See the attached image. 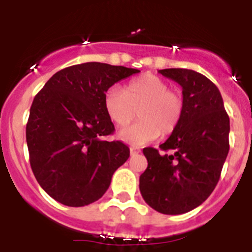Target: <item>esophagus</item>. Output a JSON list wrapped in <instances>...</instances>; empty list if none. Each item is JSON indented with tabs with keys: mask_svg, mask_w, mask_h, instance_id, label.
<instances>
[{
	"mask_svg": "<svg viewBox=\"0 0 252 252\" xmlns=\"http://www.w3.org/2000/svg\"><path fill=\"white\" fill-rule=\"evenodd\" d=\"M138 153H141V148L139 147H130V156H135V155H138Z\"/></svg>",
	"mask_w": 252,
	"mask_h": 252,
	"instance_id": "1",
	"label": "esophagus"
}]
</instances>
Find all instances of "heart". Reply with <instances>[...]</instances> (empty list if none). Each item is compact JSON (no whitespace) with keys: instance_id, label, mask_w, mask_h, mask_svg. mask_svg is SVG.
<instances>
[{"instance_id":"heart-1","label":"heart","mask_w":252,"mask_h":252,"mask_svg":"<svg viewBox=\"0 0 252 252\" xmlns=\"http://www.w3.org/2000/svg\"><path fill=\"white\" fill-rule=\"evenodd\" d=\"M105 111L118 128L128 126L138 111V123L124 129L118 138L133 146H144L178 129L184 115L181 95L170 91V85L155 74L134 78L124 91L111 87L104 97Z\"/></svg>"}]
</instances>
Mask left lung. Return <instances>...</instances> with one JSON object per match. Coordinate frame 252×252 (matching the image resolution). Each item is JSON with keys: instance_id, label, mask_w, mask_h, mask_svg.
<instances>
[{"instance_id": "1", "label": "left lung", "mask_w": 252, "mask_h": 252, "mask_svg": "<svg viewBox=\"0 0 252 252\" xmlns=\"http://www.w3.org/2000/svg\"><path fill=\"white\" fill-rule=\"evenodd\" d=\"M183 87L184 115L180 126L156 148L143 155L148 166L139 178L144 202L162 214H183L199 207L220 180L229 151V118L220 90L199 72L159 69Z\"/></svg>"}]
</instances>
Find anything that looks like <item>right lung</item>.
Listing matches in <instances>:
<instances>
[{
  "label": "right lung",
  "instance_id": "add662e5",
  "mask_svg": "<svg viewBox=\"0 0 252 252\" xmlns=\"http://www.w3.org/2000/svg\"><path fill=\"white\" fill-rule=\"evenodd\" d=\"M141 72L87 62L61 69L34 97L26 124L30 166L44 191L68 207L99 200L129 157L123 142L105 141L114 124L105 93Z\"/></svg>",
  "mask_w": 252,
  "mask_h": 252
}]
</instances>
